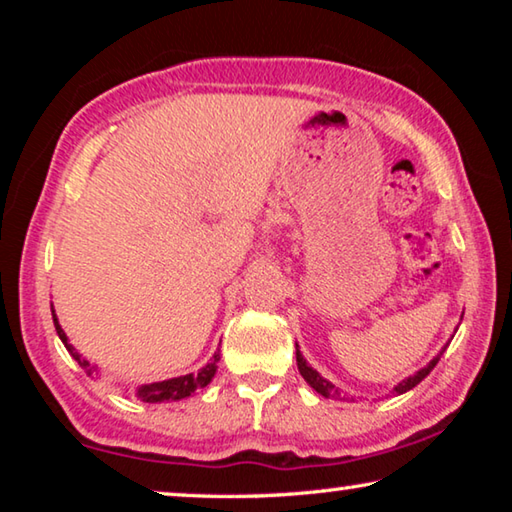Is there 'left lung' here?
<instances>
[{"instance_id":"left-lung-1","label":"left lung","mask_w":512,"mask_h":512,"mask_svg":"<svg viewBox=\"0 0 512 512\" xmlns=\"http://www.w3.org/2000/svg\"><path fill=\"white\" fill-rule=\"evenodd\" d=\"M449 345V343H447ZM447 345L443 350H440L436 357H433L427 366L424 368H420L418 372H413L411 377H406V379H402L400 384H397L395 388H393V395H402V393H406V391H411V388H415L420 384V381L429 375V372L436 368V363L440 361V357H443V352L447 350ZM296 361H298V370H300V375L305 377V381L307 384L314 388V391L318 393V395H323V397H332V400H343V402H354V397H348L345 395L339 386H334L332 381H327L323 375H320L318 370H314L307 363V359L302 357V352H300V348H298V343H296Z\"/></svg>"}]
</instances>
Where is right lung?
I'll return each mask as SVG.
<instances>
[{
    "label": "right lung",
    "mask_w": 512,
    "mask_h": 512,
    "mask_svg": "<svg viewBox=\"0 0 512 512\" xmlns=\"http://www.w3.org/2000/svg\"><path fill=\"white\" fill-rule=\"evenodd\" d=\"M51 316H54V325H56V332H58V339L63 341V345L67 348V352L72 354V357L79 361V366L85 368V372H88L90 377L99 375L97 366H92V363L83 357L81 352H76V348L72 343H69L65 329L60 327L58 323V316L54 307H51ZM219 359H221V352L216 350L214 357L210 359V363L207 366H203L201 370L196 372H189V375H183V377H171V379H164V381H153V384H142L137 386L135 391H126L131 393L133 397H137V400L142 402H149V404H160V402H178V400H185V397L194 395L198 388H205L210 381L214 379L216 375V368H219Z\"/></svg>",
    "instance_id": "1"
}]
</instances>
